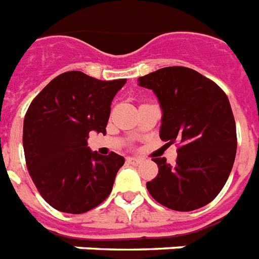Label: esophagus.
Segmentation results:
<instances>
[{
  "instance_id": "34e87169",
  "label": "esophagus",
  "mask_w": 259,
  "mask_h": 259,
  "mask_svg": "<svg viewBox=\"0 0 259 259\" xmlns=\"http://www.w3.org/2000/svg\"><path fill=\"white\" fill-rule=\"evenodd\" d=\"M127 162L132 164H140L141 162H143V159L140 158H135V156H130V158H127Z\"/></svg>"
}]
</instances>
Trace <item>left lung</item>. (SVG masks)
<instances>
[{
    "label": "left lung",
    "instance_id": "8db88e82",
    "mask_svg": "<svg viewBox=\"0 0 259 259\" xmlns=\"http://www.w3.org/2000/svg\"><path fill=\"white\" fill-rule=\"evenodd\" d=\"M139 85L159 99L160 139L178 143L174 164L154 158L159 173L147 183L148 192L176 211L206 206L224 188L236 156V123L225 92L198 71L180 66L141 76Z\"/></svg>",
    "mask_w": 259,
    "mask_h": 259
}]
</instances>
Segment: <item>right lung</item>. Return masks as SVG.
Returning <instances> with one entry per match:
<instances>
[{
	"label": "right lung",
	"mask_w": 259,
	"mask_h": 259,
	"mask_svg": "<svg viewBox=\"0 0 259 259\" xmlns=\"http://www.w3.org/2000/svg\"><path fill=\"white\" fill-rule=\"evenodd\" d=\"M126 79L99 81L81 71L52 79L28 107L23 148L28 173L45 202L59 211L82 214L112 191L124 158L92 152L91 132L105 135L111 101Z\"/></svg>",
	"instance_id": "right-lung-1"
}]
</instances>
